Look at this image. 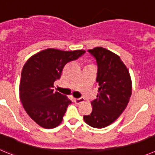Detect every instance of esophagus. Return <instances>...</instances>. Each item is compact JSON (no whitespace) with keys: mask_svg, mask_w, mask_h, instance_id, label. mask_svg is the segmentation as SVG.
Returning <instances> with one entry per match:
<instances>
[{"mask_svg":"<svg viewBox=\"0 0 155 155\" xmlns=\"http://www.w3.org/2000/svg\"><path fill=\"white\" fill-rule=\"evenodd\" d=\"M84 101V99L83 98H78V99H74V102L76 104H79L81 103H83Z\"/></svg>","mask_w":155,"mask_h":155,"instance_id":"esophagus-1","label":"esophagus"}]
</instances>
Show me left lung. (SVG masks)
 <instances>
[{
	"label": "left lung",
	"mask_w": 155,
	"mask_h": 155,
	"mask_svg": "<svg viewBox=\"0 0 155 155\" xmlns=\"http://www.w3.org/2000/svg\"><path fill=\"white\" fill-rule=\"evenodd\" d=\"M88 51L97 59L99 85L97 99L91 102V114L83 117L92 127L109 126L124 112L132 93V82L129 71L117 54L102 47Z\"/></svg>",
	"instance_id": "8db88e82"
}]
</instances>
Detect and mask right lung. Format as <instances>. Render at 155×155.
Wrapping results in <instances>:
<instances>
[{
    "mask_svg": "<svg viewBox=\"0 0 155 155\" xmlns=\"http://www.w3.org/2000/svg\"><path fill=\"white\" fill-rule=\"evenodd\" d=\"M85 52L47 48L33 55L25 64L19 86L20 99L29 117L39 126L51 129L62 123L72 101L54 91V83L60 79L66 64Z\"/></svg>",
    "mask_w": 155,
    "mask_h": 155,
    "instance_id": "1",
    "label": "right lung"
}]
</instances>
